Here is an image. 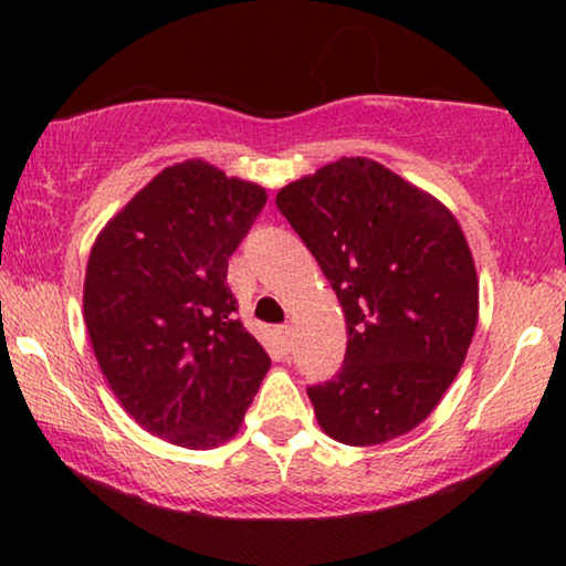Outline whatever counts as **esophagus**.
<instances>
[{
    "label": "esophagus",
    "mask_w": 566,
    "mask_h": 566,
    "mask_svg": "<svg viewBox=\"0 0 566 566\" xmlns=\"http://www.w3.org/2000/svg\"><path fill=\"white\" fill-rule=\"evenodd\" d=\"M277 335V345H281V350H291V337H293V327H289V324H283V327L275 329Z\"/></svg>",
    "instance_id": "34e87169"
}]
</instances>
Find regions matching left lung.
<instances>
[{
	"label": "left lung",
	"instance_id": "8db88e82",
	"mask_svg": "<svg viewBox=\"0 0 566 566\" xmlns=\"http://www.w3.org/2000/svg\"><path fill=\"white\" fill-rule=\"evenodd\" d=\"M275 206L337 293L347 324L337 378L308 386L319 428L381 446L430 417L467 360L479 277L455 216L368 157L281 188Z\"/></svg>",
	"mask_w": 566,
	"mask_h": 566
}]
</instances>
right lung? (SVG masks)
I'll return each mask as SVG.
<instances>
[{
    "instance_id": "obj_1",
    "label": "right lung",
    "mask_w": 566,
    "mask_h": 566,
    "mask_svg": "<svg viewBox=\"0 0 566 566\" xmlns=\"http://www.w3.org/2000/svg\"><path fill=\"white\" fill-rule=\"evenodd\" d=\"M265 200L262 185L185 159L92 244L84 322L99 370L120 407L175 446L208 451L234 438L270 368L227 285L231 252Z\"/></svg>"
}]
</instances>
